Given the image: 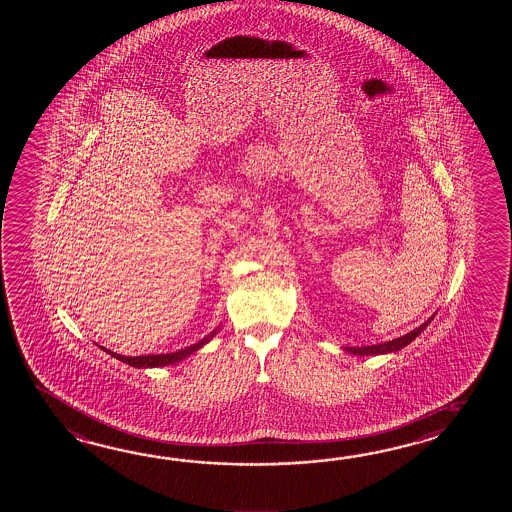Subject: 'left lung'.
Wrapping results in <instances>:
<instances>
[{
    "instance_id": "8db88e82",
    "label": "left lung",
    "mask_w": 512,
    "mask_h": 512,
    "mask_svg": "<svg viewBox=\"0 0 512 512\" xmlns=\"http://www.w3.org/2000/svg\"><path fill=\"white\" fill-rule=\"evenodd\" d=\"M432 320V318H430ZM430 320H426L423 326L415 327L414 331H410L408 335H404V337L395 338V340H390V342H384V344H377V346H364V348H344L348 353H353V355H360V357H364V355H381V353H392V351H399V349L404 348V346H408L415 337H419L423 331H425L426 326L430 324Z\"/></svg>"
}]
</instances>
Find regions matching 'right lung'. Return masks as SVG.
Here are the masks:
<instances>
[{
	"instance_id": "1",
	"label": "right lung",
	"mask_w": 512,
	"mask_h": 512,
	"mask_svg": "<svg viewBox=\"0 0 512 512\" xmlns=\"http://www.w3.org/2000/svg\"><path fill=\"white\" fill-rule=\"evenodd\" d=\"M216 335V331L214 333H210L208 337L203 338V340H199L197 344L194 346H190V348L179 349V351H175V353H166V355H142V357H124V355H119V353H113V351H108L111 357H115V359L122 360V362H126V364H130L133 368H159V366H168V364H175V362H179V360L186 359V357H190L194 351L201 348V346H205L210 338Z\"/></svg>"
}]
</instances>
